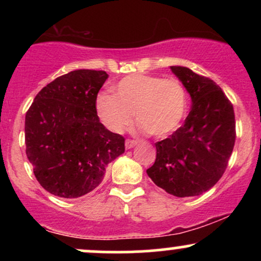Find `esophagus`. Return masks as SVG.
I'll use <instances>...</instances> for the list:
<instances>
[{"label": "esophagus", "instance_id": "1", "mask_svg": "<svg viewBox=\"0 0 261 261\" xmlns=\"http://www.w3.org/2000/svg\"><path fill=\"white\" fill-rule=\"evenodd\" d=\"M136 145H137L136 140H126V142H125V147H126V149H131Z\"/></svg>", "mask_w": 261, "mask_h": 261}]
</instances>
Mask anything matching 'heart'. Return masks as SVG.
I'll return each instance as SVG.
<instances>
[{
  "mask_svg": "<svg viewBox=\"0 0 261 261\" xmlns=\"http://www.w3.org/2000/svg\"><path fill=\"white\" fill-rule=\"evenodd\" d=\"M187 110V92L175 79L134 73L115 85V95L101 93L97 112L104 126L120 134L135 120L153 136L178 128Z\"/></svg>",
  "mask_w": 261,
  "mask_h": 261,
  "instance_id": "1",
  "label": "heart"
}]
</instances>
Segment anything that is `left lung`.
<instances>
[{"label": "left lung", "mask_w": 261, "mask_h": 261, "mask_svg": "<svg viewBox=\"0 0 261 261\" xmlns=\"http://www.w3.org/2000/svg\"><path fill=\"white\" fill-rule=\"evenodd\" d=\"M191 98L184 125L155 143L147 174L170 195H201L220 180L236 141L234 110L222 89L188 67L170 66Z\"/></svg>", "instance_id": "1"}]
</instances>
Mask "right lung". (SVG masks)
I'll return each mask as SVG.
<instances>
[{
	"mask_svg": "<svg viewBox=\"0 0 261 261\" xmlns=\"http://www.w3.org/2000/svg\"><path fill=\"white\" fill-rule=\"evenodd\" d=\"M106 71L76 70L38 93L25 114V153L37 180L53 195L74 199L94 190L125 139L97 115Z\"/></svg>",
	"mask_w": 261,
	"mask_h": 261,
	"instance_id": "right-lung-1",
	"label": "right lung"
}]
</instances>
